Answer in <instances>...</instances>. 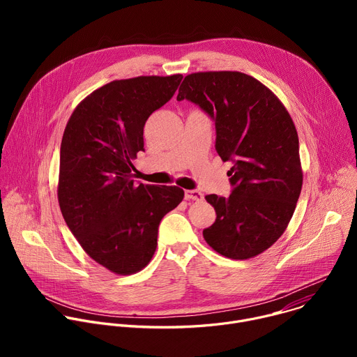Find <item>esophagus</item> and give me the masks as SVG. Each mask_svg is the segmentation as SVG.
<instances>
[{"instance_id":"1","label":"esophagus","mask_w":357,"mask_h":357,"mask_svg":"<svg viewBox=\"0 0 357 357\" xmlns=\"http://www.w3.org/2000/svg\"><path fill=\"white\" fill-rule=\"evenodd\" d=\"M185 197L188 200H202L203 195H202V192L193 189V190H185Z\"/></svg>"}]
</instances>
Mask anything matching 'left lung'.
Instances as JSON below:
<instances>
[{"instance_id": "obj_1", "label": "left lung", "mask_w": 357, "mask_h": 357, "mask_svg": "<svg viewBox=\"0 0 357 357\" xmlns=\"http://www.w3.org/2000/svg\"><path fill=\"white\" fill-rule=\"evenodd\" d=\"M183 98L215 120L218 154L233 162L230 196H205L216 220L203 237L227 259L256 257L282 236L301 193L295 124L267 86L241 72L190 73L176 97Z\"/></svg>"}]
</instances>
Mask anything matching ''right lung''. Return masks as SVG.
Instances as JSON below:
<instances>
[{
  "label": "right lung",
  "mask_w": 357,
  "mask_h": 357,
  "mask_svg": "<svg viewBox=\"0 0 357 357\" xmlns=\"http://www.w3.org/2000/svg\"><path fill=\"white\" fill-rule=\"evenodd\" d=\"M182 75L113 80L73 110L61 145L58 200L89 257L117 275L145 268L162 218L183 199L178 186L137 185L132 160L144 126L176 91Z\"/></svg>",
  "instance_id": "obj_1"
}]
</instances>
